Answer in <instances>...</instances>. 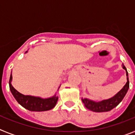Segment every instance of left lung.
I'll use <instances>...</instances> for the list:
<instances>
[{
	"label": "left lung",
	"instance_id": "left-lung-1",
	"mask_svg": "<svg viewBox=\"0 0 135 135\" xmlns=\"http://www.w3.org/2000/svg\"><path fill=\"white\" fill-rule=\"evenodd\" d=\"M122 67L126 71V77H127L126 78L127 82L123 86V88L118 93L115 94L114 97L108 99H103L100 101H95L87 98H82V102L87 109L95 112H109L115 108L122 101L129 89V80H128V71H127L126 67L123 64L122 65Z\"/></svg>",
	"mask_w": 135,
	"mask_h": 135
}]
</instances>
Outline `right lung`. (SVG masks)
Returning a JSON list of instances; mask_svg holds the SVG:
<instances>
[{
	"label": "right lung",
	"instance_id": "obj_1",
	"mask_svg": "<svg viewBox=\"0 0 135 135\" xmlns=\"http://www.w3.org/2000/svg\"><path fill=\"white\" fill-rule=\"evenodd\" d=\"M27 51H26V53ZM12 74L11 73L10 79H9V88L12 95H13L16 101L21 105L22 107L32 112H44L53 109L57 104L58 101V97L53 95V97L49 98H41L40 97L32 96V95H24L20 93L14 88L11 84ZM60 87V86H59Z\"/></svg>",
	"mask_w": 135,
	"mask_h": 135
}]
</instances>
